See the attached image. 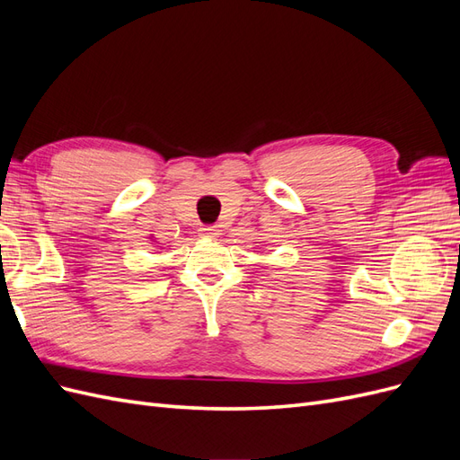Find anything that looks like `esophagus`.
I'll return each mask as SVG.
<instances>
[{"instance_id":"34e87169","label":"esophagus","mask_w":460,"mask_h":460,"mask_svg":"<svg viewBox=\"0 0 460 460\" xmlns=\"http://www.w3.org/2000/svg\"><path fill=\"white\" fill-rule=\"evenodd\" d=\"M201 235L203 238H218L220 230H218V226H205V228H201Z\"/></svg>"}]
</instances>
